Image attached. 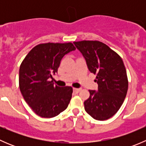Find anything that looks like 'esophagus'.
Instances as JSON below:
<instances>
[{
	"instance_id": "obj_1",
	"label": "esophagus",
	"mask_w": 146,
	"mask_h": 146,
	"mask_svg": "<svg viewBox=\"0 0 146 146\" xmlns=\"http://www.w3.org/2000/svg\"><path fill=\"white\" fill-rule=\"evenodd\" d=\"M80 90H81L80 88H73V91H74L75 92H76V93H78Z\"/></svg>"
}]
</instances>
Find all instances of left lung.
<instances>
[{
    "label": "left lung",
    "instance_id": "obj_1",
    "mask_svg": "<svg viewBox=\"0 0 146 146\" xmlns=\"http://www.w3.org/2000/svg\"><path fill=\"white\" fill-rule=\"evenodd\" d=\"M82 53L91 73L96 74L98 90H89L85 110L96 120L111 118L120 109L128 90L126 68L120 56L99 41L73 42Z\"/></svg>",
    "mask_w": 146,
    "mask_h": 146
}]
</instances>
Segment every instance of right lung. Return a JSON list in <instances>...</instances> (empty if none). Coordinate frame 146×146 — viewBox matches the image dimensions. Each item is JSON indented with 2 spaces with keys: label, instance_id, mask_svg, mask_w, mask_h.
<instances>
[{
  "label": "right lung",
  "instance_id": "obj_1",
  "mask_svg": "<svg viewBox=\"0 0 146 146\" xmlns=\"http://www.w3.org/2000/svg\"><path fill=\"white\" fill-rule=\"evenodd\" d=\"M76 47L68 43H45L34 47L22 62L19 70L20 92L34 112L44 118L58 115L67 108L73 88L54 85L52 74L58 71L61 59Z\"/></svg>",
  "mask_w": 146,
  "mask_h": 146
}]
</instances>
